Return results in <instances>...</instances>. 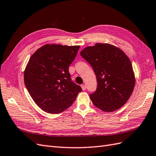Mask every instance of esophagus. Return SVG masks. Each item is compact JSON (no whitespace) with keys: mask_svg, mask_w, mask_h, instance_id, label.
Wrapping results in <instances>:
<instances>
[{"mask_svg":"<svg viewBox=\"0 0 156 156\" xmlns=\"http://www.w3.org/2000/svg\"><path fill=\"white\" fill-rule=\"evenodd\" d=\"M81 88H82L83 90H86V86L84 85V84H81Z\"/></svg>","mask_w":156,"mask_h":156,"instance_id":"esophagus-1","label":"esophagus"}]
</instances>
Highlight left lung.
I'll return each instance as SVG.
<instances>
[{
  "label": "left lung",
  "mask_w": 156,
  "mask_h": 156,
  "mask_svg": "<svg viewBox=\"0 0 156 156\" xmlns=\"http://www.w3.org/2000/svg\"><path fill=\"white\" fill-rule=\"evenodd\" d=\"M80 55L91 65L97 78L96 90L90 94L93 104L105 112L123 106L133 91L135 78L127 56L119 48L98 43Z\"/></svg>",
  "instance_id": "left-lung-1"
}]
</instances>
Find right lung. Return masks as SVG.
<instances>
[{
  "label": "right lung",
  "mask_w": 156,
  "mask_h": 156,
  "mask_svg": "<svg viewBox=\"0 0 156 156\" xmlns=\"http://www.w3.org/2000/svg\"><path fill=\"white\" fill-rule=\"evenodd\" d=\"M79 45L46 44L35 51L24 72L28 92L45 112L58 114L73 104L82 88L72 81L69 66Z\"/></svg>",
  "instance_id": "add662e5"
}]
</instances>
